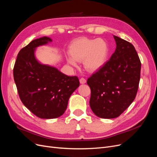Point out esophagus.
I'll return each mask as SVG.
<instances>
[{
  "mask_svg": "<svg viewBox=\"0 0 157 157\" xmlns=\"http://www.w3.org/2000/svg\"><path fill=\"white\" fill-rule=\"evenodd\" d=\"M80 84H85L86 82V80L84 78H80Z\"/></svg>",
  "mask_w": 157,
  "mask_h": 157,
  "instance_id": "1",
  "label": "esophagus"
}]
</instances>
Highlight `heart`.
<instances>
[{"instance_id":"b5f03b06","label":"heart","mask_w":157,"mask_h":157,"mask_svg":"<svg viewBox=\"0 0 157 157\" xmlns=\"http://www.w3.org/2000/svg\"><path fill=\"white\" fill-rule=\"evenodd\" d=\"M71 57H67V62L77 66V61L83 60L84 68L89 71H96L105 64L109 55L107 42L102 39L80 38L75 40L69 47Z\"/></svg>"}]
</instances>
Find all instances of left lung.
<instances>
[{
	"label": "left lung",
	"mask_w": 157,
	"mask_h": 157,
	"mask_svg": "<svg viewBox=\"0 0 157 157\" xmlns=\"http://www.w3.org/2000/svg\"><path fill=\"white\" fill-rule=\"evenodd\" d=\"M116 50L110 59L87 80L90 105L98 117L120 116L134 100L139 87L141 61L130 42L114 35Z\"/></svg>",
	"instance_id": "obj_1"
}]
</instances>
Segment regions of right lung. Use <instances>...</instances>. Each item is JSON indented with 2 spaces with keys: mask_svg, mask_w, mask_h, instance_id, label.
<instances>
[{
  "mask_svg": "<svg viewBox=\"0 0 157 157\" xmlns=\"http://www.w3.org/2000/svg\"><path fill=\"white\" fill-rule=\"evenodd\" d=\"M52 41L46 36L32 40L19 52L13 70L23 105L36 117L46 119L63 115L71 95L80 84L77 76L69 77L35 58L36 47Z\"/></svg>",
  "mask_w": 157,
  "mask_h": 157,
  "instance_id": "obj_1",
  "label": "right lung"
}]
</instances>
